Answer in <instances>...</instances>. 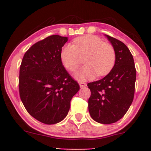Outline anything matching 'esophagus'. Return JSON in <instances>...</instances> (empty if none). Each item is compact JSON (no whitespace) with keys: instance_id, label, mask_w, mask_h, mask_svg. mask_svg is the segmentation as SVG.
<instances>
[{"instance_id":"esophagus-1","label":"esophagus","mask_w":151,"mask_h":151,"mask_svg":"<svg viewBox=\"0 0 151 151\" xmlns=\"http://www.w3.org/2000/svg\"><path fill=\"white\" fill-rule=\"evenodd\" d=\"M79 85H80V88H83V87H85L87 85L86 83H82V82L79 83Z\"/></svg>"}]
</instances>
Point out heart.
<instances>
[{
	"label": "heart",
	"instance_id": "1",
	"mask_svg": "<svg viewBox=\"0 0 151 151\" xmlns=\"http://www.w3.org/2000/svg\"><path fill=\"white\" fill-rule=\"evenodd\" d=\"M84 57L86 65L74 74L80 81L91 80L97 74H107L113 68L116 59L113 47L94 35L77 38L74 45H65L60 51L62 63L68 71H75Z\"/></svg>",
	"mask_w": 151,
	"mask_h": 151
}]
</instances>
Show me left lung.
Masks as SVG:
<instances>
[{"label":"left lung","instance_id":"obj_1","mask_svg":"<svg viewBox=\"0 0 151 151\" xmlns=\"http://www.w3.org/2000/svg\"><path fill=\"white\" fill-rule=\"evenodd\" d=\"M115 51V63L103 79L88 84L91 92L88 109L96 122L110 124L124 116L133 101L136 69L133 56L124 43L105 35Z\"/></svg>","mask_w":151,"mask_h":151}]
</instances>
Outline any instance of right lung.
Segmentation results:
<instances>
[{
	"label": "right lung",
	"instance_id": "add662e5",
	"mask_svg": "<svg viewBox=\"0 0 151 151\" xmlns=\"http://www.w3.org/2000/svg\"><path fill=\"white\" fill-rule=\"evenodd\" d=\"M68 37L52 35L34 44L24 55L19 69L21 101L28 113L45 124L63 121L80 86L63 66L62 47Z\"/></svg>",
	"mask_w": 151,
	"mask_h": 151
}]
</instances>
